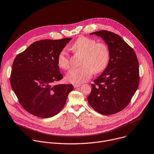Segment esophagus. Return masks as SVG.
<instances>
[{
    "label": "esophagus",
    "instance_id": "1",
    "mask_svg": "<svg viewBox=\"0 0 154 154\" xmlns=\"http://www.w3.org/2000/svg\"><path fill=\"white\" fill-rule=\"evenodd\" d=\"M80 86H81L80 84H77V83L73 84V86H74V88H77V87H80Z\"/></svg>",
    "mask_w": 154,
    "mask_h": 154
}]
</instances>
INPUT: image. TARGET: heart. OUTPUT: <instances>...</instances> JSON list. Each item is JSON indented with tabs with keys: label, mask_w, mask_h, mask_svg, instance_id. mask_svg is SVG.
Here are the masks:
<instances>
[{
	"label": "heart",
	"mask_w": 154,
	"mask_h": 154,
	"mask_svg": "<svg viewBox=\"0 0 154 154\" xmlns=\"http://www.w3.org/2000/svg\"><path fill=\"white\" fill-rule=\"evenodd\" d=\"M76 53L83 54L82 66L71 69L66 79L70 83H82L88 81L94 72L99 73L107 66L109 60V50L107 45L87 37H80L71 46ZM57 65L60 68L67 70L70 68L69 56L66 49H62L57 57Z\"/></svg>",
	"instance_id": "heart-1"
}]
</instances>
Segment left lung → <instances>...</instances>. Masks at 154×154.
I'll return each mask as SVG.
<instances>
[{
    "mask_svg": "<svg viewBox=\"0 0 154 154\" xmlns=\"http://www.w3.org/2000/svg\"><path fill=\"white\" fill-rule=\"evenodd\" d=\"M103 38L109 50L107 67L91 84L90 106L109 116L125 109L139 85V65L134 49L119 35L106 30L92 32Z\"/></svg>",
    "mask_w": 154,
    "mask_h": 154,
    "instance_id": "1",
    "label": "left lung"
}]
</instances>
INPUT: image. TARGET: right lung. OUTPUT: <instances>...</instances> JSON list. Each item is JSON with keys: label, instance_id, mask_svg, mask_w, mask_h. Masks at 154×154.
<instances>
[{"label": "right lung", "instance_id": "add662e5", "mask_svg": "<svg viewBox=\"0 0 154 154\" xmlns=\"http://www.w3.org/2000/svg\"><path fill=\"white\" fill-rule=\"evenodd\" d=\"M42 40L32 43L15 58L10 76L11 88L27 112L49 118L64 107L72 85H54L63 78L57 65L60 51L71 40Z\"/></svg>", "mask_w": 154, "mask_h": 154}]
</instances>
